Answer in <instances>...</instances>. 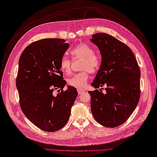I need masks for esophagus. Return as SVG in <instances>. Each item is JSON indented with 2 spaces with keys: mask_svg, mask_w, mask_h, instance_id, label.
<instances>
[{
  "mask_svg": "<svg viewBox=\"0 0 157 157\" xmlns=\"http://www.w3.org/2000/svg\"><path fill=\"white\" fill-rule=\"evenodd\" d=\"M77 91H78V94H82L83 93V92H85V90H84L83 89H78Z\"/></svg>",
  "mask_w": 157,
  "mask_h": 157,
  "instance_id": "1",
  "label": "esophagus"
}]
</instances>
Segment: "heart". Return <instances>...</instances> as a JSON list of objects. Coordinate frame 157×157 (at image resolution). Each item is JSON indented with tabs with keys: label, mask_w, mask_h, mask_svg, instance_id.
<instances>
[{
	"label": "heart",
	"mask_w": 157,
	"mask_h": 157,
	"mask_svg": "<svg viewBox=\"0 0 157 157\" xmlns=\"http://www.w3.org/2000/svg\"><path fill=\"white\" fill-rule=\"evenodd\" d=\"M73 60H82L80 69L83 71L74 75L67 79L68 85L76 89H82L86 85L89 80V71L91 73L97 72L101 65V59L94 52V49L90 46L82 44L77 46L71 51ZM72 61L66 56L60 60V68L65 75L71 73Z\"/></svg>",
	"instance_id": "1"
}]
</instances>
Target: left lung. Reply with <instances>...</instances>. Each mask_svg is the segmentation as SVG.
<instances>
[{
    "mask_svg": "<svg viewBox=\"0 0 157 157\" xmlns=\"http://www.w3.org/2000/svg\"><path fill=\"white\" fill-rule=\"evenodd\" d=\"M101 52L100 68L91 86H106V93L100 89L89 91L93 115L99 124L113 128L123 124L138 105L140 90V71L133 52L127 45L100 33L90 39Z\"/></svg>",
    "mask_w": 157,
    "mask_h": 157,
    "instance_id": "1",
    "label": "left lung"
}]
</instances>
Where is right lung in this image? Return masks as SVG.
<instances>
[{"instance_id": "1", "label": "right lung", "mask_w": 157, "mask_h": 157, "mask_svg": "<svg viewBox=\"0 0 157 157\" xmlns=\"http://www.w3.org/2000/svg\"><path fill=\"white\" fill-rule=\"evenodd\" d=\"M65 40L44 39L27 46L18 61L16 81L21 108L34 125L47 132L61 129L69 118L78 93L68 86L63 90L60 62L69 47ZM56 90V95L53 92Z\"/></svg>"}]
</instances>
